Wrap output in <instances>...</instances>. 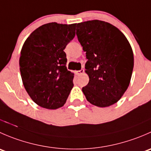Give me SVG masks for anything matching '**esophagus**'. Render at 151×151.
<instances>
[{
  "label": "esophagus",
  "mask_w": 151,
  "mask_h": 151,
  "mask_svg": "<svg viewBox=\"0 0 151 151\" xmlns=\"http://www.w3.org/2000/svg\"><path fill=\"white\" fill-rule=\"evenodd\" d=\"M75 73L77 75H82V74H84V69H81V70H79V71H76Z\"/></svg>",
  "instance_id": "obj_1"
}]
</instances>
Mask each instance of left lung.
Wrapping results in <instances>:
<instances>
[{
  "mask_svg": "<svg viewBox=\"0 0 151 151\" xmlns=\"http://www.w3.org/2000/svg\"><path fill=\"white\" fill-rule=\"evenodd\" d=\"M76 30L88 59L89 82L82 89L86 99L99 107L115 104L132 78L134 55L129 41L116 27L98 19L78 23Z\"/></svg>",
  "mask_w": 151,
  "mask_h": 151,
  "instance_id": "obj_1",
  "label": "left lung"
}]
</instances>
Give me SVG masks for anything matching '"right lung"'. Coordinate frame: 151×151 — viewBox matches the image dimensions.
I'll use <instances>...</instances> for the list:
<instances>
[{
    "mask_svg": "<svg viewBox=\"0 0 151 151\" xmlns=\"http://www.w3.org/2000/svg\"><path fill=\"white\" fill-rule=\"evenodd\" d=\"M76 24L50 22L27 38L19 57L22 83L31 99L48 109L63 106L72 89L74 74L67 70L63 51L75 36Z\"/></svg>",
    "mask_w": 151,
    "mask_h": 151,
    "instance_id": "add662e5",
    "label": "right lung"
}]
</instances>
